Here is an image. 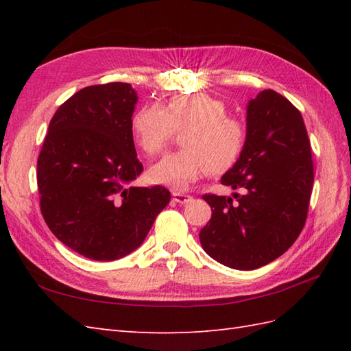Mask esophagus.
Returning a JSON list of instances; mask_svg holds the SVG:
<instances>
[{"label":"esophagus","instance_id":"esophagus-1","mask_svg":"<svg viewBox=\"0 0 351 351\" xmlns=\"http://www.w3.org/2000/svg\"><path fill=\"white\" fill-rule=\"evenodd\" d=\"M171 196H173V200L176 204H187L191 200V196L184 195V193H180V191H173L171 193Z\"/></svg>","mask_w":351,"mask_h":351}]
</instances>
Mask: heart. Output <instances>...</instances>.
I'll return each instance as SVG.
<instances>
[{
    "mask_svg": "<svg viewBox=\"0 0 351 351\" xmlns=\"http://www.w3.org/2000/svg\"><path fill=\"white\" fill-rule=\"evenodd\" d=\"M131 128L137 146L149 156L166 146L175 130H185L181 138L185 149L164 155L147 170L149 181L175 190L187 189L210 167H230L245 143L244 125L228 116L225 102L208 93L176 95L162 107H140Z\"/></svg>",
    "mask_w": 351,
    "mask_h": 351,
    "instance_id": "b5f03b06",
    "label": "heart"
}]
</instances>
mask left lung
I'll use <instances>...</instances> for the list:
<instances>
[{"instance_id":"obj_1","label":"left lung","mask_w":351,"mask_h":351,"mask_svg":"<svg viewBox=\"0 0 351 351\" xmlns=\"http://www.w3.org/2000/svg\"><path fill=\"white\" fill-rule=\"evenodd\" d=\"M221 184L241 195L204 196L213 215L199 238L213 259L255 270L294 244L306 221L314 164L300 111L278 92L249 101L243 152Z\"/></svg>"}]
</instances>
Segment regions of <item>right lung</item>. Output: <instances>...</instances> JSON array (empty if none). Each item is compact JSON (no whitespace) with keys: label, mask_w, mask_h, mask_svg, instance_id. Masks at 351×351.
Instances as JSON below:
<instances>
[{"label":"right lung","mask_w":351,"mask_h":351,"mask_svg":"<svg viewBox=\"0 0 351 351\" xmlns=\"http://www.w3.org/2000/svg\"><path fill=\"white\" fill-rule=\"evenodd\" d=\"M137 101L128 83L81 88L52 116L37 160L45 221L88 259L130 255L170 202L161 185H131L143 171L131 128Z\"/></svg>","instance_id":"add662e5"}]
</instances>
